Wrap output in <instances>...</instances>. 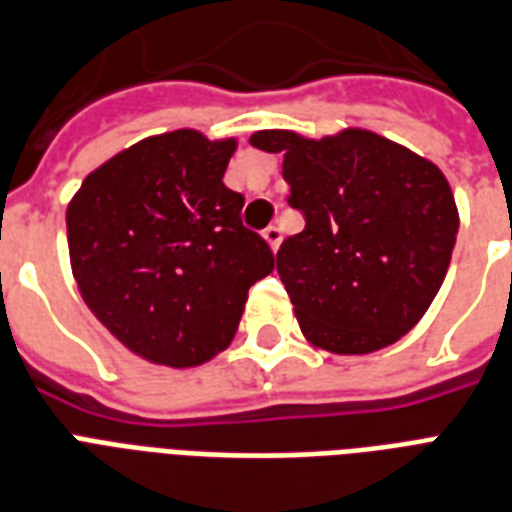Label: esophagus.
<instances>
[{"label":"esophagus","instance_id":"34e87169","mask_svg":"<svg viewBox=\"0 0 512 512\" xmlns=\"http://www.w3.org/2000/svg\"><path fill=\"white\" fill-rule=\"evenodd\" d=\"M261 235H264V240H267L269 248H272V251H277V245H280V240H283V235H280V229H277V227H267V229H264V232H261Z\"/></svg>","mask_w":512,"mask_h":512}]
</instances>
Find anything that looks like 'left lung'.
<instances>
[{
	"instance_id": "8db88e82",
	"label": "left lung",
	"mask_w": 512,
	"mask_h": 512,
	"mask_svg": "<svg viewBox=\"0 0 512 512\" xmlns=\"http://www.w3.org/2000/svg\"><path fill=\"white\" fill-rule=\"evenodd\" d=\"M283 154L291 205L307 227L277 251V275L304 339L368 355L417 326L451 264L459 211L443 170L366 128L307 138L256 130Z\"/></svg>"
}]
</instances>
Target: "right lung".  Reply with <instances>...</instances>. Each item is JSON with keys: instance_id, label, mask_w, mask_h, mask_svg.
I'll return each mask as SVG.
<instances>
[{"instance_id": "right-lung-1", "label": "right lung", "mask_w": 512, "mask_h": 512, "mask_svg": "<svg viewBox=\"0 0 512 512\" xmlns=\"http://www.w3.org/2000/svg\"><path fill=\"white\" fill-rule=\"evenodd\" d=\"M237 138L157 133L87 173L69 208L71 275L95 318L146 363L194 368L229 347L275 256L224 186Z\"/></svg>"}]
</instances>
